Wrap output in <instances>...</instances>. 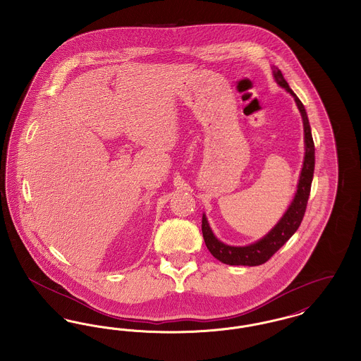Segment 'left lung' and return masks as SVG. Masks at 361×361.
Instances as JSON below:
<instances>
[{"instance_id": "obj_1", "label": "left lung", "mask_w": 361, "mask_h": 361, "mask_svg": "<svg viewBox=\"0 0 361 361\" xmlns=\"http://www.w3.org/2000/svg\"><path fill=\"white\" fill-rule=\"evenodd\" d=\"M273 75H274L276 85L285 88L295 98L300 114L302 117L304 143H305L304 164H302V169L300 174L296 195H295V199L290 203L289 209L278 221L276 226L263 238H260L254 244H250L245 247H233V245L224 244L214 235L212 228L207 222V218L203 214L202 233H203L206 247L209 248V251L212 252L215 259H218L219 262H222L225 264H231V266H259V264L266 263L298 229V226L302 221V216L305 214L310 192H311V184H312L314 169H315V145H314V139H312V133H311L310 121L307 117V111L304 109V105L301 104V101L297 98L296 94L288 85V82L283 79L282 72L276 66L273 68Z\"/></svg>"}]
</instances>
